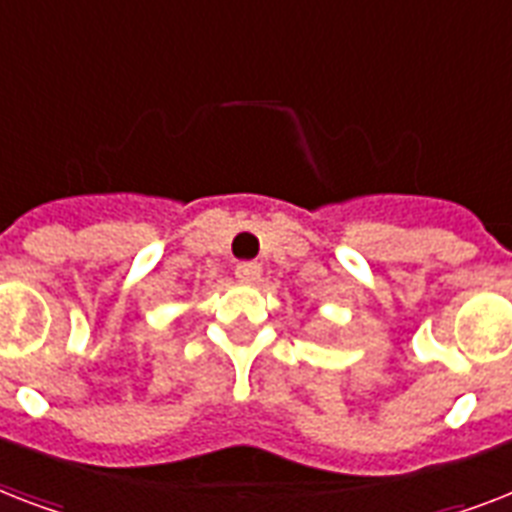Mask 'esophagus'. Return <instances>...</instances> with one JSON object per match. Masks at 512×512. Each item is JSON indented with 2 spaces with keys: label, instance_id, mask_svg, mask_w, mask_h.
Returning <instances> with one entry per match:
<instances>
[{
  "label": "esophagus",
  "instance_id": "obj_1",
  "mask_svg": "<svg viewBox=\"0 0 512 512\" xmlns=\"http://www.w3.org/2000/svg\"><path fill=\"white\" fill-rule=\"evenodd\" d=\"M260 276H263V268H260L257 263L236 265V279H239L241 284H257V281H260Z\"/></svg>",
  "mask_w": 512,
  "mask_h": 512
}]
</instances>
